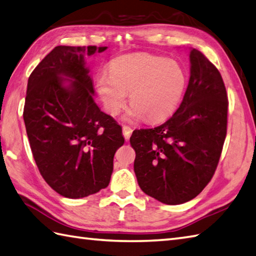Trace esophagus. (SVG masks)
<instances>
[{
    "label": "esophagus",
    "instance_id": "34e87169",
    "mask_svg": "<svg viewBox=\"0 0 256 256\" xmlns=\"http://www.w3.org/2000/svg\"><path fill=\"white\" fill-rule=\"evenodd\" d=\"M132 127H129V126H122V134H124V139L126 140H128L129 138H130V136H132Z\"/></svg>",
    "mask_w": 256,
    "mask_h": 256
}]
</instances>
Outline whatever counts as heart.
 Returning a JSON list of instances; mask_svg holds the SVG:
<instances>
[{"label": "heart", "instance_id": "heart-1", "mask_svg": "<svg viewBox=\"0 0 256 256\" xmlns=\"http://www.w3.org/2000/svg\"><path fill=\"white\" fill-rule=\"evenodd\" d=\"M187 84L186 72L178 62L148 54L119 56L110 71L96 78V90L110 115H117L126 103L127 92L132 105L126 120L158 122L178 107Z\"/></svg>", "mask_w": 256, "mask_h": 256}]
</instances>
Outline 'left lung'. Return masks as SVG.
I'll return each mask as SVG.
<instances>
[{
  "label": "left lung",
  "instance_id": "8db88e82",
  "mask_svg": "<svg viewBox=\"0 0 256 256\" xmlns=\"http://www.w3.org/2000/svg\"><path fill=\"white\" fill-rule=\"evenodd\" d=\"M190 76L173 116L134 130V173L144 192L168 205L195 198L212 178L226 134L228 96L222 78L200 51L190 49Z\"/></svg>",
  "mask_w": 256,
  "mask_h": 256
}]
</instances>
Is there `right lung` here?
Wrapping results in <instances>:
<instances>
[{"label": "right lung", "mask_w": 256, "mask_h": 256, "mask_svg": "<svg viewBox=\"0 0 256 256\" xmlns=\"http://www.w3.org/2000/svg\"><path fill=\"white\" fill-rule=\"evenodd\" d=\"M107 47H54L28 78L24 122L44 180L61 196L83 198L108 186L122 127L94 100L85 56Z\"/></svg>", "instance_id": "1"}]
</instances>
